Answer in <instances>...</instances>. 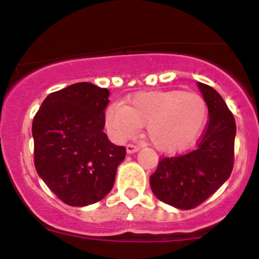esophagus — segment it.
<instances>
[{"label": "esophagus", "instance_id": "1", "mask_svg": "<svg viewBox=\"0 0 259 259\" xmlns=\"http://www.w3.org/2000/svg\"><path fill=\"white\" fill-rule=\"evenodd\" d=\"M125 150H127L128 154H132V153H136L140 150V146L137 145H134V144H128L127 148H125Z\"/></svg>", "mask_w": 259, "mask_h": 259}]
</instances>
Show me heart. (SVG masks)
I'll use <instances>...</instances> for the list:
<instances>
[{"instance_id": "heart-1", "label": "heart", "mask_w": 259, "mask_h": 259, "mask_svg": "<svg viewBox=\"0 0 259 259\" xmlns=\"http://www.w3.org/2000/svg\"><path fill=\"white\" fill-rule=\"evenodd\" d=\"M206 118V102L197 93L141 92L127 105L107 107L105 125L110 137L118 143L132 137L145 125L146 136L159 152L175 154L196 143Z\"/></svg>"}]
</instances>
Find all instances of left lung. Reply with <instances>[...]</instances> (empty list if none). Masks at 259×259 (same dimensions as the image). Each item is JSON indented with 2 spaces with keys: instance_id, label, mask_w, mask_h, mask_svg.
<instances>
[{
  "instance_id": "1",
  "label": "left lung",
  "mask_w": 259,
  "mask_h": 259,
  "mask_svg": "<svg viewBox=\"0 0 259 259\" xmlns=\"http://www.w3.org/2000/svg\"><path fill=\"white\" fill-rule=\"evenodd\" d=\"M209 109L206 128L188 154L163 158L150 176L155 197L176 209L191 210L218 191L233 168L236 123L214 88L197 83Z\"/></svg>"
}]
</instances>
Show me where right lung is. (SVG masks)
Wrapping results in <instances>:
<instances>
[{"mask_svg": "<svg viewBox=\"0 0 259 259\" xmlns=\"http://www.w3.org/2000/svg\"><path fill=\"white\" fill-rule=\"evenodd\" d=\"M110 92L76 83L50 93L32 123L35 167L50 191L70 206H88L111 191L125 148L104 132Z\"/></svg>", "mask_w": 259, "mask_h": 259, "instance_id": "1", "label": "right lung"}]
</instances>
